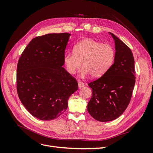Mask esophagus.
Wrapping results in <instances>:
<instances>
[{
  "label": "esophagus",
  "mask_w": 153,
  "mask_h": 153,
  "mask_svg": "<svg viewBox=\"0 0 153 153\" xmlns=\"http://www.w3.org/2000/svg\"><path fill=\"white\" fill-rule=\"evenodd\" d=\"M78 88H79V89H81L82 87L84 86V84L82 82H78Z\"/></svg>",
  "instance_id": "obj_1"
}]
</instances>
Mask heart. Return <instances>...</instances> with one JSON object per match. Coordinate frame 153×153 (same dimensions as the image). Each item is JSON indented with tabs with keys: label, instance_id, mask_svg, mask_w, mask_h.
Segmentation results:
<instances>
[{
	"label": "heart",
	"instance_id": "b5f03b06",
	"mask_svg": "<svg viewBox=\"0 0 153 153\" xmlns=\"http://www.w3.org/2000/svg\"><path fill=\"white\" fill-rule=\"evenodd\" d=\"M115 52L112 46L92 39H85L74 46L73 53H66L64 63L67 71L73 75L82 64V73L92 78L103 75L113 64Z\"/></svg>",
	"mask_w": 153,
	"mask_h": 153
}]
</instances>
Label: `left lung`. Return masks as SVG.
<instances>
[{
  "mask_svg": "<svg viewBox=\"0 0 153 153\" xmlns=\"http://www.w3.org/2000/svg\"><path fill=\"white\" fill-rule=\"evenodd\" d=\"M115 42L114 64L104 75L89 83L92 97L88 112L100 122L113 121L122 115L130 101L135 84V61L131 50L114 34L108 32Z\"/></svg>",
  "mask_w": 153,
  "mask_h": 153,
  "instance_id": "left-lung-1",
  "label": "left lung"
}]
</instances>
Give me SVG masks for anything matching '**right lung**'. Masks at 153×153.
I'll return each mask as SVG.
<instances>
[{"label":"right lung","instance_id":"obj_1","mask_svg":"<svg viewBox=\"0 0 153 153\" xmlns=\"http://www.w3.org/2000/svg\"><path fill=\"white\" fill-rule=\"evenodd\" d=\"M71 34H47L32 39L17 65L18 97L28 112L42 121L56 119L66 110L78 83L67 72L64 56Z\"/></svg>","mask_w":153,"mask_h":153}]
</instances>
